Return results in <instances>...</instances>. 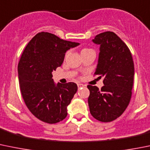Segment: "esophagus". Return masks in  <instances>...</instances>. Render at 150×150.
Masks as SVG:
<instances>
[{
    "mask_svg": "<svg viewBox=\"0 0 150 150\" xmlns=\"http://www.w3.org/2000/svg\"><path fill=\"white\" fill-rule=\"evenodd\" d=\"M83 86H84L83 84H82V83H78V88H81V87H83Z\"/></svg>",
    "mask_w": 150,
    "mask_h": 150,
    "instance_id": "esophagus-1",
    "label": "esophagus"
}]
</instances>
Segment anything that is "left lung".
<instances>
[{"label":"left lung","instance_id":"1","mask_svg":"<svg viewBox=\"0 0 150 150\" xmlns=\"http://www.w3.org/2000/svg\"><path fill=\"white\" fill-rule=\"evenodd\" d=\"M92 42L100 45L98 64L94 75L103 77L99 89L88 85L90 113L94 118L109 122L120 117L127 108L132 95L134 64L125 43L111 31L97 35Z\"/></svg>","mask_w":150,"mask_h":150}]
</instances>
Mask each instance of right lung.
Wrapping results in <instances>:
<instances>
[{
  "instance_id": "right-lung-1",
  "label": "right lung",
  "mask_w": 150,
  "mask_h": 150,
  "mask_svg": "<svg viewBox=\"0 0 150 150\" xmlns=\"http://www.w3.org/2000/svg\"><path fill=\"white\" fill-rule=\"evenodd\" d=\"M79 45L40 32L22 54L17 67L22 96L33 115L44 122L55 124L67 116V108L78 86L72 82L56 84L52 72L62 66L65 53Z\"/></svg>"
}]
</instances>
